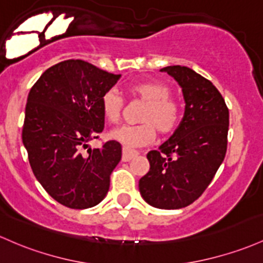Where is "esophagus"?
Returning <instances> with one entry per match:
<instances>
[{"instance_id": "1", "label": "esophagus", "mask_w": 263, "mask_h": 263, "mask_svg": "<svg viewBox=\"0 0 263 263\" xmlns=\"http://www.w3.org/2000/svg\"><path fill=\"white\" fill-rule=\"evenodd\" d=\"M137 155H138V152L135 151V149H129V148H127V147H123L122 148V161L123 162H128V161H131L132 158L136 157Z\"/></svg>"}]
</instances>
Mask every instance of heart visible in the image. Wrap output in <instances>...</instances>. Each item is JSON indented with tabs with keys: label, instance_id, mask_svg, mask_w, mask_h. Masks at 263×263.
<instances>
[{
	"label": "heart",
	"instance_id": "heart-1",
	"mask_svg": "<svg viewBox=\"0 0 263 263\" xmlns=\"http://www.w3.org/2000/svg\"><path fill=\"white\" fill-rule=\"evenodd\" d=\"M131 99L145 102L140 115V125L121 126L109 132V137L127 148L146 146L154 142L156 129L161 135H170L178 126L181 109L178 103L170 97L171 89L160 81H140L126 88ZM123 100L115 89H108L101 97V111L111 123L120 121Z\"/></svg>",
	"mask_w": 263,
	"mask_h": 263
}]
</instances>
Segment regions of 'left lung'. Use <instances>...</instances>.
Returning a JSON list of instances; mask_svg holds the SVG:
<instances>
[{
  "label": "left lung",
  "mask_w": 263,
  "mask_h": 263,
  "mask_svg": "<svg viewBox=\"0 0 263 263\" xmlns=\"http://www.w3.org/2000/svg\"><path fill=\"white\" fill-rule=\"evenodd\" d=\"M161 71L182 88L184 115L174 135L147 154L149 171L138 189L156 209L177 210L200 197L224 160L230 115L211 81L184 66H167Z\"/></svg>",
  "instance_id": "left-lung-1"
}]
</instances>
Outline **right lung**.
<instances>
[{
  "mask_svg": "<svg viewBox=\"0 0 263 263\" xmlns=\"http://www.w3.org/2000/svg\"><path fill=\"white\" fill-rule=\"evenodd\" d=\"M120 77L67 60L43 72L28 93L22 142L37 181L63 206L89 209L107 195L122 148L116 141L100 148L88 142L105 127L101 97Z\"/></svg>",
  "mask_w": 263,
  "mask_h": 263,
  "instance_id": "1",
  "label": "right lung"
}]
</instances>
